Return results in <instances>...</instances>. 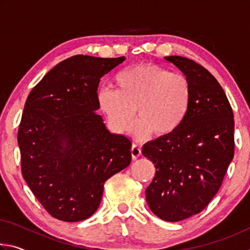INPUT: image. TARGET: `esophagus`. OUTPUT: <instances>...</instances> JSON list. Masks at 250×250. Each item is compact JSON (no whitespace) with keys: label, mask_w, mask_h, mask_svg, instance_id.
I'll return each mask as SVG.
<instances>
[{"label":"esophagus","mask_w":250,"mask_h":250,"mask_svg":"<svg viewBox=\"0 0 250 250\" xmlns=\"http://www.w3.org/2000/svg\"><path fill=\"white\" fill-rule=\"evenodd\" d=\"M131 155H132L133 160L138 159L141 155V147L137 145H133L132 147H131Z\"/></svg>","instance_id":"esophagus-1"}]
</instances>
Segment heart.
Instances as JSON below:
<instances>
[{"label": "heart", "mask_w": 250, "mask_h": 250, "mask_svg": "<svg viewBox=\"0 0 250 250\" xmlns=\"http://www.w3.org/2000/svg\"><path fill=\"white\" fill-rule=\"evenodd\" d=\"M116 89L99 91L100 108L113 129H130L138 109L139 119L132 128L140 140L167 137L181 128L192 101L188 79L153 64H139L122 69L115 77Z\"/></svg>", "instance_id": "b5f03b06"}]
</instances>
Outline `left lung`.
<instances>
[{
    "instance_id": "left-lung-1",
    "label": "left lung",
    "mask_w": 250,
    "mask_h": 250,
    "mask_svg": "<svg viewBox=\"0 0 250 250\" xmlns=\"http://www.w3.org/2000/svg\"><path fill=\"white\" fill-rule=\"evenodd\" d=\"M188 79L192 101L181 128L143 146L142 154L155 164L146 189L156 216L179 222L209 204L234 158V113L216 78L192 59L164 57Z\"/></svg>"
}]
</instances>
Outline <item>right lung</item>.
<instances>
[{
  "label": "right lung",
  "mask_w": 250,
  "mask_h": 250,
  "mask_svg": "<svg viewBox=\"0 0 250 250\" xmlns=\"http://www.w3.org/2000/svg\"><path fill=\"white\" fill-rule=\"evenodd\" d=\"M125 59L67 58L44 76L25 103L18 133L22 174L59 221L90 217L99 207L104 182L131 162V141L110 133L95 113L100 78Z\"/></svg>",
  "instance_id": "right-lung-1"
}]
</instances>
